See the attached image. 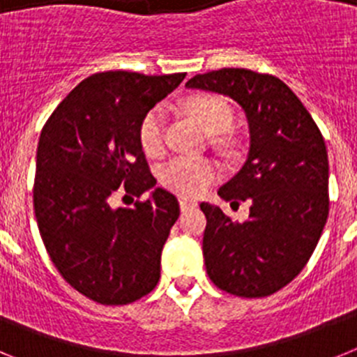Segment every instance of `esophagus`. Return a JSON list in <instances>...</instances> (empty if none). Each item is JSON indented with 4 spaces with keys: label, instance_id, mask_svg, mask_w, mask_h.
<instances>
[{
    "label": "esophagus",
    "instance_id": "esophagus-1",
    "mask_svg": "<svg viewBox=\"0 0 357 357\" xmlns=\"http://www.w3.org/2000/svg\"><path fill=\"white\" fill-rule=\"evenodd\" d=\"M178 204H181L182 211H188V209H193V207H197V202L189 200V198H185V197L178 198Z\"/></svg>",
    "mask_w": 357,
    "mask_h": 357
}]
</instances>
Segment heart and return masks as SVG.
I'll list each match as a JSON object with an SVG mask.
<instances>
[{
    "mask_svg": "<svg viewBox=\"0 0 357 357\" xmlns=\"http://www.w3.org/2000/svg\"><path fill=\"white\" fill-rule=\"evenodd\" d=\"M185 110L207 132H223L232 123V110L225 100L211 94H198L185 100ZM166 110L153 107L139 125V144L148 157H159L164 151ZM220 175V166L211 159L175 157L160 169V182L181 197H198Z\"/></svg>",
    "mask_w": 357,
    "mask_h": 357,
    "instance_id": "b5f03b06",
    "label": "heart"
}]
</instances>
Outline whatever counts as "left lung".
Segmentation results:
<instances>
[{"mask_svg":"<svg viewBox=\"0 0 357 357\" xmlns=\"http://www.w3.org/2000/svg\"><path fill=\"white\" fill-rule=\"evenodd\" d=\"M185 87L232 98L250 130L243 168L218 189L227 202H250L247 220L232 222L218 206L200 204L207 275L230 295H272L302 272L326 227V141L295 93L272 75L223 68L197 75Z\"/></svg>","mask_w":357,"mask_h":357,"instance_id":"1","label":"left lung"}]
</instances>
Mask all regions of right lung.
Listing matches in <instances>:
<instances>
[{
  "mask_svg": "<svg viewBox=\"0 0 357 357\" xmlns=\"http://www.w3.org/2000/svg\"><path fill=\"white\" fill-rule=\"evenodd\" d=\"M184 78L96 73L40 132L33 184L40 238L61 275L98 304H130L159 282L160 254L181 207L175 195L155 188L139 125ZM150 188L151 198L134 208L114 207L118 190L139 197Z\"/></svg>",
  "mask_w": 357,
  "mask_h": 357,
  "instance_id": "add662e5",
  "label": "right lung"
}]
</instances>
